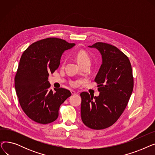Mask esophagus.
Masks as SVG:
<instances>
[{
  "mask_svg": "<svg viewBox=\"0 0 155 155\" xmlns=\"http://www.w3.org/2000/svg\"><path fill=\"white\" fill-rule=\"evenodd\" d=\"M71 93L72 95H75V94H77V92L74 91H71Z\"/></svg>",
  "mask_w": 155,
  "mask_h": 155,
  "instance_id": "1",
  "label": "esophagus"
}]
</instances>
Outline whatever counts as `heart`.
<instances>
[{"mask_svg":"<svg viewBox=\"0 0 155 155\" xmlns=\"http://www.w3.org/2000/svg\"><path fill=\"white\" fill-rule=\"evenodd\" d=\"M76 58L77 59L78 62L81 65L84 63H90L91 64V58L88 53L85 51L81 50L79 51L77 54Z\"/></svg>","mask_w":155,"mask_h":155,"instance_id":"b5f03b06","label":"heart"}]
</instances>
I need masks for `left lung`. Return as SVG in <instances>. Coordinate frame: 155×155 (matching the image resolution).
<instances>
[{
	"label": "left lung",
	"mask_w": 155,
	"mask_h": 155,
	"mask_svg": "<svg viewBox=\"0 0 155 155\" xmlns=\"http://www.w3.org/2000/svg\"><path fill=\"white\" fill-rule=\"evenodd\" d=\"M89 47L97 49L102 57L94 80L100 94H80L81 117L88 127L100 130L113 125L123 113L133 91L134 79L128 57L117 48L102 42Z\"/></svg>",
	"instance_id": "8db88e82"
}]
</instances>
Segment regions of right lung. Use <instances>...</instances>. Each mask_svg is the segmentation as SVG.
I'll list each match as a JSON object with an SVG mask.
<instances>
[{"instance_id":"obj_1","label":"right lung","mask_w":155,"mask_h":155,"mask_svg":"<svg viewBox=\"0 0 155 155\" xmlns=\"http://www.w3.org/2000/svg\"><path fill=\"white\" fill-rule=\"evenodd\" d=\"M75 45L48 38L32 43L22 53L14 78L15 88L22 109L36 123L54 121L60 105L71 96L70 91L63 88L53 92L48 76L58 68L62 53Z\"/></svg>"}]
</instances>
